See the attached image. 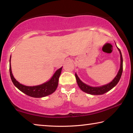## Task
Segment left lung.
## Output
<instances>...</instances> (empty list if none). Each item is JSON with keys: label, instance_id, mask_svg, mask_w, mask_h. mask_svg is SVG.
Returning <instances> with one entry per match:
<instances>
[{"label": "left lung", "instance_id": "1", "mask_svg": "<svg viewBox=\"0 0 133 133\" xmlns=\"http://www.w3.org/2000/svg\"><path fill=\"white\" fill-rule=\"evenodd\" d=\"M118 50L120 51V69H119V71H118L117 75L115 78H114L110 83H108L107 84H105L104 85H102V86L91 87L82 82V81L80 80V78H78L77 74H75L77 84L78 85V87H80V89L82 90L83 91L90 94H92V95H102V94H104L110 91V90H111L114 87H115L116 85L117 84V83H118L119 80H120L121 75H122L123 73V57L120 50L118 48Z\"/></svg>", "mask_w": 133, "mask_h": 133}]
</instances>
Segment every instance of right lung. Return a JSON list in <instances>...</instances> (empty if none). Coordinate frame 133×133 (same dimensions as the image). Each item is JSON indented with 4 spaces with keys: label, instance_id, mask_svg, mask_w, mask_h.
<instances>
[{
    "label": "right lung",
    "instance_id": "obj_1",
    "mask_svg": "<svg viewBox=\"0 0 133 133\" xmlns=\"http://www.w3.org/2000/svg\"><path fill=\"white\" fill-rule=\"evenodd\" d=\"M10 65H9V71L10 75L12 82L16 87L23 92L24 94L29 96L35 98H40L43 97L47 96L50 94H52L56 91V89L58 86V78H59L60 75L61 74L62 67L58 69L54 74L52 77L50 78V80L48 82L43 83V84L35 85V86H27V85H23L18 82L13 77L12 69H11V64H10Z\"/></svg>",
    "mask_w": 133,
    "mask_h": 133
}]
</instances>
